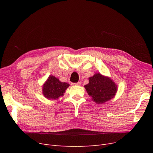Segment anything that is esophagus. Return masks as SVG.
Returning a JSON list of instances; mask_svg holds the SVG:
<instances>
[{
	"label": "esophagus",
	"instance_id": "1",
	"mask_svg": "<svg viewBox=\"0 0 153 153\" xmlns=\"http://www.w3.org/2000/svg\"><path fill=\"white\" fill-rule=\"evenodd\" d=\"M81 85V82H78L77 83H72V85H75V86H79Z\"/></svg>",
	"mask_w": 153,
	"mask_h": 153
}]
</instances>
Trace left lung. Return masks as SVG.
Returning <instances> with one entry per match:
<instances>
[{
	"label": "left lung",
	"instance_id": "1",
	"mask_svg": "<svg viewBox=\"0 0 153 153\" xmlns=\"http://www.w3.org/2000/svg\"><path fill=\"white\" fill-rule=\"evenodd\" d=\"M89 84L84 85L87 94L97 104L105 103L112 99L117 91V85L108 76L95 73L89 78Z\"/></svg>",
	"mask_w": 153,
	"mask_h": 153
}]
</instances>
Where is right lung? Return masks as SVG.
Wrapping results in <instances>:
<instances>
[{
    "mask_svg": "<svg viewBox=\"0 0 153 153\" xmlns=\"http://www.w3.org/2000/svg\"><path fill=\"white\" fill-rule=\"evenodd\" d=\"M69 86L68 83L62 82L57 77L50 75L43 85L42 92L45 98L49 100H57L64 96Z\"/></svg>",
    "mask_w": 153,
    "mask_h": 153,
    "instance_id": "obj_1",
    "label": "right lung"
}]
</instances>
